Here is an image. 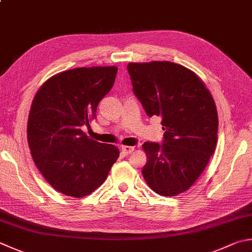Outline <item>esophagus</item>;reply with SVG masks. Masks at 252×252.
<instances>
[{
	"mask_svg": "<svg viewBox=\"0 0 252 252\" xmlns=\"http://www.w3.org/2000/svg\"><path fill=\"white\" fill-rule=\"evenodd\" d=\"M121 149H122L123 153L126 154V155H128V154H131L132 151L135 150L134 147H129V146H122V147H121Z\"/></svg>",
	"mask_w": 252,
	"mask_h": 252,
	"instance_id": "esophagus-1",
	"label": "esophagus"
}]
</instances>
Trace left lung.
I'll use <instances>...</instances> for the list:
<instances>
[{"label":"left lung","mask_w":252,"mask_h":252,"mask_svg":"<svg viewBox=\"0 0 252 252\" xmlns=\"http://www.w3.org/2000/svg\"><path fill=\"white\" fill-rule=\"evenodd\" d=\"M132 90L147 115L161 116L163 144L145 142L142 175L162 196H175L201 177L217 144L218 115L211 92L192 70L171 61L129 63Z\"/></svg>","instance_id":"left-lung-1"}]
</instances>
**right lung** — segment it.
I'll list each match as a JSON object with an SVG mask.
<instances>
[{
  "instance_id": "right-lung-1",
  "label": "right lung",
  "mask_w": 252,
  "mask_h": 252,
  "mask_svg": "<svg viewBox=\"0 0 252 252\" xmlns=\"http://www.w3.org/2000/svg\"><path fill=\"white\" fill-rule=\"evenodd\" d=\"M116 73L115 65L63 71L47 80L32 99L27 122L32 160L64 195L83 197L95 191L120 157L116 146L89 138L81 129L96 116Z\"/></svg>"
}]
</instances>
